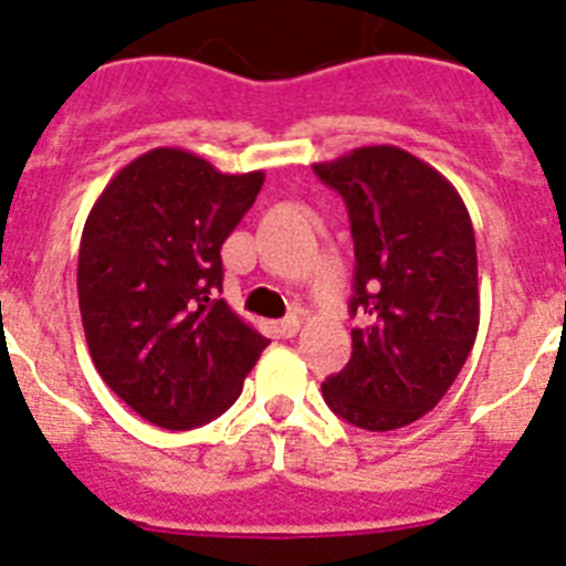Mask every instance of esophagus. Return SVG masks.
I'll return each mask as SVG.
<instances>
[{
	"label": "esophagus",
	"mask_w": 566,
	"mask_h": 566,
	"mask_svg": "<svg viewBox=\"0 0 566 566\" xmlns=\"http://www.w3.org/2000/svg\"><path fill=\"white\" fill-rule=\"evenodd\" d=\"M298 327H302V321H298V315H287V318H282L276 324V333L282 335V338H293V335L298 333Z\"/></svg>",
	"instance_id": "obj_1"
}]
</instances>
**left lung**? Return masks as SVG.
<instances>
[{
	"label": "left lung",
	"mask_w": 566,
	"mask_h": 566,
	"mask_svg": "<svg viewBox=\"0 0 566 566\" xmlns=\"http://www.w3.org/2000/svg\"><path fill=\"white\" fill-rule=\"evenodd\" d=\"M315 175L349 211L355 242L353 358L324 400L366 431L403 429L442 400L480 329L471 217L457 188L397 146H360Z\"/></svg>",
	"instance_id": "left-lung-1"
}]
</instances>
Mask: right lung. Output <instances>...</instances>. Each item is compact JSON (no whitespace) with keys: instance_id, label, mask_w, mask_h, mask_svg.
Here are the masks:
<instances>
[{"instance_id":"obj_1","label":"right lung","mask_w":566,"mask_h":566,"mask_svg":"<svg viewBox=\"0 0 566 566\" xmlns=\"http://www.w3.org/2000/svg\"><path fill=\"white\" fill-rule=\"evenodd\" d=\"M264 171L222 175L160 146L106 182L78 248V307L93 364L129 409L182 431L220 417L271 340L222 293L220 248Z\"/></svg>"}]
</instances>
